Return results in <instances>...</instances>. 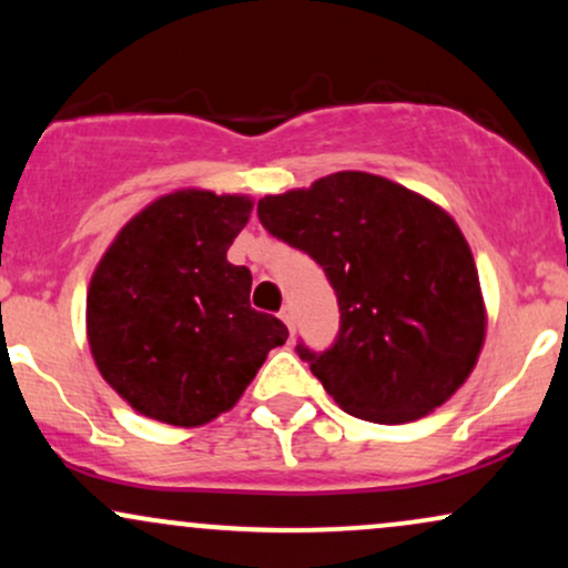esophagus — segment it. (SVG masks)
Segmentation results:
<instances>
[{"mask_svg":"<svg viewBox=\"0 0 568 568\" xmlns=\"http://www.w3.org/2000/svg\"><path fill=\"white\" fill-rule=\"evenodd\" d=\"M280 321L288 325V331H293V310H291V306H283V310H280Z\"/></svg>","mask_w":568,"mask_h":568,"instance_id":"1","label":"esophagus"}]
</instances>
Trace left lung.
<instances>
[{"label":"left lung","instance_id":"8db88e82","mask_svg":"<svg viewBox=\"0 0 568 568\" xmlns=\"http://www.w3.org/2000/svg\"><path fill=\"white\" fill-rule=\"evenodd\" d=\"M272 237L323 266L338 302L328 349L296 344L347 414L403 425L465 384L486 336L470 245L435 202L382 175L342 171L258 200Z\"/></svg>","mask_w":568,"mask_h":568}]
</instances>
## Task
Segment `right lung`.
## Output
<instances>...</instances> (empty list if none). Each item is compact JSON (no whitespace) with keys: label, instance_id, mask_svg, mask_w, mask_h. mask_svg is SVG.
Here are the masks:
<instances>
[{"label":"right lung","instance_id":"add662e5","mask_svg":"<svg viewBox=\"0 0 568 568\" xmlns=\"http://www.w3.org/2000/svg\"><path fill=\"white\" fill-rule=\"evenodd\" d=\"M251 207L240 194H165L98 262L90 352L139 414L175 427L216 419L288 338L283 321L251 306V270L226 262Z\"/></svg>","mask_w":568,"mask_h":568}]
</instances>
